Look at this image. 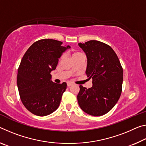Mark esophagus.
<instances>
[{
  "mask_svg": "<svg viewBox=\"0 0 146 146\" xmlns=\"http://www.w3.org/2000/svg\"><path fill=\"white\" fill-rule=\"evenodd\" d=\"M72 84H73L72 83L70 82H68V83H67V85H68V86H71Z\"/></svg>",
  "mask_w": 146,
  "mask_h": 146,
  "instance_id": "34e87169",
  "label": "esophagus"
}]
</instances>
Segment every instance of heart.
Masks as SVG:
<instances>
[{
    "label": "heart",
    "instance_id": "b5f03b06",
    "mask_svg": "<svg viewBox=\"0 0 146 146\" xmlns=\"http://www.w3.org/2000/svg\"><path fill=\"white\" fill-rule=\"evenodd\" d=\"M82 55H83V54L81 52H80L78 51H73V52H72V53H71V58H74L82 56ZM62 58H63V56H62L60 57V60Z\"/></svg>",
    "mask_w": 146,
    "mask_h": 146
}]
</instances>
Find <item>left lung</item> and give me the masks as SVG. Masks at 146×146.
Here are the masks:
<instances>
[{"instance_id": "obj_1", "label": "left lung", "mask_w": 146, "mask_h": 146, "mask_svg": "<svg viewBox=\"0 0 146 146\" xmlns=\"http://www.w3.org/2000/svg\"><path fill=\"white\" fill-rule=\"evenodd\" d=\"M86 53L88 64L86 73L92 78L90 88L80 85L78 105L87 114L101 116L114 107L122 91L123 68L112 47L99 41L78 43Z\"/></svg>"}]
</instances>
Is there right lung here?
Masks as SVG:
<instances>
[{"mask_svg":"<svg viewBox=\"0 0 146 146\" xmlns=\"http://www.w3.org/2000/svg\"><path fill=\"white\" fill-rule=\"evenodd\" d=\"M62 41L43 39L34 42L25 53L18 68L17 84L23 105L32 114L45 116L60 105L66 82L56 84L50 72L67 48Z\"/></svg>","mask_w":146,"mask_h":146,"instance_id":"1","label":"right lung"}]
</instances>
